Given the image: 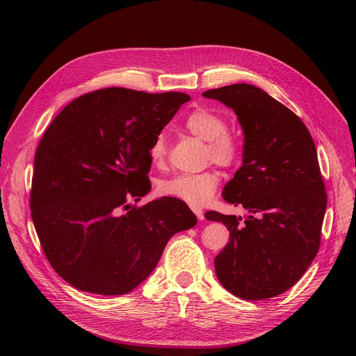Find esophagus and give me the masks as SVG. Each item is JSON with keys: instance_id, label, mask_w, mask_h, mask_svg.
<instances>
[{"instance_id": "esophagus-1", "label": "esophagus", "mask_w": 356, "mask_h": 356, "mask_svg": "<svg viewBox=\"0 0 356 356\" xmlns=\"http://www.w3.org/2000/svg\"><path fill=\"white\" fill-rule=\"evenodd\" d=\"M191 209L193 211V213H195L199 219H203V211H202V208H199V207H191Z\"/></svg>"}]
</instances>
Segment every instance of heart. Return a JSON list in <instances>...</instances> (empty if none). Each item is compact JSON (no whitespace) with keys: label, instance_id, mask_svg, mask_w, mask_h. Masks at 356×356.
<instances>
[{"label":"heart","instance_id":"b5f03b06","mask_svg":"<svg viewBox=\"0 0 356 356\" xmlns=\"http://www.w3.org/2000/svg\"><path fill=\"white\" fill-rule=\"evenodd\" d=\"M184 127L189 133L208 143L207 156L220 167H232L241 159L239 141L228 133V122L222 115L208 108H197L188 115ZM148 157L156 167H161L167 160V138L159 133L148 147ZM219 176L212 172L181 173L159 181L160 195L180 199L191 207L207 203L216 192Z\"/></svg>","mask_w":356,"mask_h":356}]
</instances>
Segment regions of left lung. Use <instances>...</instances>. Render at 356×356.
<instances>
[{"label":"left lung","instance_id":"left-lung-1","mask_svg":"<svg viewBox=\"0 0 356 356\" xmlns=\"http://www.w3.org/2000/svg\"><path fill=\"white\" fill-rule=\"evenodd\" d=\"M202 95L231 108L245 138L242 165L222 196L248 216L204 213L229 231L215 258L218 280L244 300L275 297L300 280L321 247L327 196L314 141L293 111L254 85Z\"/></svg>","mask_w":356,"mask_h":356}]
</instances>
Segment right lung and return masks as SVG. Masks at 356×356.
<instances>
[{"label": "right lung", "instance_id": "right-lung-1", "mask_svg": "<svg viewBox=\"0 0 356 356\" xmlns=\"http://www.w3.org/2000/svg\"><path fill=\"white\" fill-rule=\"evenodd\" d=\"M191 99L98 89L53 120L34 156L30 209L53 270L78 290L120 296L153 273L175 234L196 225L183 200L136 208L152 184L148 147Z\"/></svg>", "mask_w": 356, "mask_h": 356}]
</instances>
